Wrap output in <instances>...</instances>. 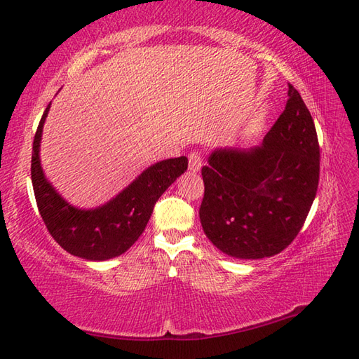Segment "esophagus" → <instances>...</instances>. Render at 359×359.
Instances as JSON below:
<instances>
[{"mask_svg":"<svg viewBox=\"0 0 359 359\" xmlns=\"http://www.w3.org/2000/svg\"><path fill=\"white\" fill-rule=\"evenodd\" d=\"M201 164H203V158H201V155L198 152L189 154V169L191 172H199Z\"/></svg>","mask_w":359,"mask_h":359,"instance_id":"34e87169","label":"esophagus"}]
</instances>
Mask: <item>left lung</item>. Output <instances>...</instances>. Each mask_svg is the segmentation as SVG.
<instances>
[{
    "instance_id": "obj_1",
    "label": "left lung",
    "mask_w": 359,
    "mask_h": 359,
    "mask_svg": "<svg viewBox=\"0 0 359 359\" xmlns=\"http://www.w3.org/2000/svg\"><path fill=\"white\" fill-rule=\"evenodd\" d=\"M285 111L264 143L219 147L204 165L199 219L225 255L264 259L283 251L308 217L320 180V146L311 112L290 83Z\"/></svg>"
}]
</instances>
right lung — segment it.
I'll return each mask as SVG.
<instances>
[{
  "mask_svg": "<svg viewBox=\"0 0 359 359\" xmlns=\"http://www.w3.org/2000/svg\"><path fill=\"white\" fill-rule=\"evenodd\" d=\"M48 109L50 104L34 134L32 152V184L43 224L59 245L76 257L100 262L123 255L144 231L158 198L187 170V158L155 163L109 203L93 210L76 208L57 194L41 168L39 146Z\"/></svg>",
  "mask_w": 359,
  "mask_h": 359,
  "instance_id": "right-lung-1",
  "label": "right lung"
}]
</instances>
